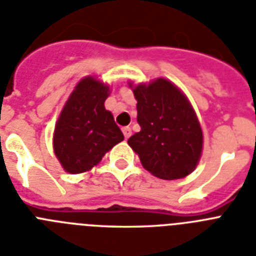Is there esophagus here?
<instances>
[{
  "label": "esophagus",
  "instance_id": "34e87169",
  "mask_svg": "<svg viewBox=\"0 0 256 256\" xmlns=\"http://www.w3.org/2000/svg\"><path fill=\"white\" fill-rule=\"evenodd\" d=\"M122 132H124V138H126V139H128L130 136H132V128H128V126H126V128H122Z\"/></svg>",
  "mask_w": 256,
  "mask_h": 256
}]
</instances>
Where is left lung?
<instances>
[{
  "instance_id": "left-lung-1",
  "label": "left lung",
  "mask_w": 256,
  "mask_h": 256,
  "mask_svg": "<svg viewBox=\"0 0 256 256\" xmlns=\"http://www.w3.org/2000/svg\"><path fill=\"white\" fill-rule=\"evenodd\" d=\"M128 86L136 100L140 132L128 143L143 167L163 180L190 175L200 162L204 136L188 97L163 78Z\"/></svg>"
}]
</instances>
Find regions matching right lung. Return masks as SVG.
Returning a JSON list of instances; mask_svg holds the SVG:
<instances>
[{
	"label": "right lung",
	"mask_w": 256,
	"mask_h": 256,
	"mask_svg": "<svg viewBox=\"0 0 256 256\" xmlns=\"http://www.w3.org/2000/svg\"><path fill=\"white\" fill-rule=\"evenodd\" d=\"M110 86L96 76L78 81L60 112L54 130L55 156L68 174L92 170L124 140L113 114L105 109Z\"/></svg>",
	"instance_id": "right-lung-1"
}]
</instances>
